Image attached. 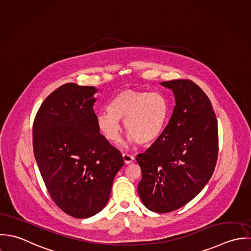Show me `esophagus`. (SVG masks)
Returning a JSON list of instances; mask_svg holds the SVG:
<instances>
[{"label":"esophagus","mask_w":251,"mask_h":251,"mask_svg":"<svg viewBox=\"0 0 251 251\" xmlns=\"http://www.w3.org/2000/svg\"><path fill=\"white\" fill-rule=\"evenodd\" d=\"M123 160H124V162H125L126 165H129V164H131V163L134 162L135 158H134V156H132V155H130V154L124 153V154H123Z\"/></svg>","instance_id":"34e87169"}]
</instances>
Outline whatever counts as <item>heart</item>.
I'll use <instances>...</instances> for the list:
<instances>
[{
	"mask_svg": "<svg viewBox=\"0 0 251 251\" xmlns=\"http://www.w3.org/2000/svg\"><path fill=\"white\" fill-rule=\"evenodd\" d=\"M169 118L170 105L163 95L124 89L110 101L108 111L97 115L96 124L106 141L116 143L121 133L119 121H124L130 143L150 146L161 138Z\"/></svg>",
	"mask_w": 251,
	"mask_h": 251,
	"instance_id": "1",
	"label": "heart"
}]
</instances>
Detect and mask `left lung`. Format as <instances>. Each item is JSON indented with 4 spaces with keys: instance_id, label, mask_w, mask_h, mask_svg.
<instances>
[{
    "instance_id": "obj_1",
    "label": "left lung",
    "mask_w": 251,
    "mask_h": 251,
    "mask_svg": "<svg viewBox=\"0 0 251 251\" xmlns=\"http://www.w3.org/2000/svg\"><path fill=\"white\" fill-rule=\"evenodd\" d=\"M176 105L161 136L136 158L142 170L138 192L158 213L176 210L194 199L210 179L218 155V129L211 102L188 79L161 82Z\"/></svg>"
}]
</instances>
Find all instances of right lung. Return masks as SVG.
I'll return each instance as SVG.
<instances>
[{
    "mask_svg": "<svg viewBox=\"0 0 251 251\" xmlns=\"http://www.w3.org/2000/svg\"><path fill=\"white\" fill-rule=\"evenodd\" d=\"M94 86L66 83L44 100L33 125L34 154L51 199L67 214L88 218L106 204L124 165L97 128Z\"/></svg>",
    "mask_w": 251,
    "mask_h": 251,
    "instance_id": "add662e5",
    "label": "right lung"
}]
</instances>
